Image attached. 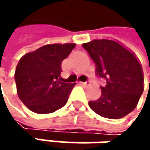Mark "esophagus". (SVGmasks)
Wrapping results in <instances>:
<instances>
[{
    "mask_svg": "<svg viewBox=\"0 0 150 150\" xmlns=\"http://www.w3.org/2000/svg\"><path fill=\"white\" fill-rule=\"evenodd\" d=\"M81 84H82V85H88V84H90V81H81Z\"/></svg>",
    "mask_w": 150,
    "mask_h": 150,
    "instance_id": "34e87169",
    "label": "esophagus"
}]
</instances>
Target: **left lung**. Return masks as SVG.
I'll return each mask as SVG.
<instances>
[{"label": "left lung", "instance_id": "8db88e82", "mask_svg": "<svg viewBox=\"0 0 150 150\" xmlns=\"http://www.w3.org/2000/svg\"><path fill=\"white\" fill-rule=\"evenodd\" d=\"M96 64V75L106 80L102 96L89 101L90 108L106 118L119 119L135 108L143 92L142 65L129 49L112 40H94L82 44Z\"/></svg>", "mask_w": 150, "mask_h": 150}]
</instances>
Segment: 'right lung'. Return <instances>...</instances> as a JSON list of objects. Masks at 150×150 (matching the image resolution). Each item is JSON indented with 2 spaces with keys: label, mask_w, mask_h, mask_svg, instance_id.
<instances>
[{
  "label": "right lung",
  "mask_w": 150,
  "mask_h": 150,
  "mask_svg": "<svg viewBox=\"0 0 150 150\" xmlns=\"http://www.w3.org/2000/svg\"><path fill=\"white\" fill-rule=\"evenodd\" d=\"M75 43H54L23 55L15 69V80L21 101L31 111L48 114L67 103L75 83L62 78V62Z\"/></svg>",
  "instance_id": "obj_1"
}]
</instances>
